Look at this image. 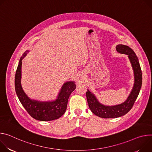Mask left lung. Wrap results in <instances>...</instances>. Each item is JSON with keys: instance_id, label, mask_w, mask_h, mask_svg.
<instances>
[{"instance_id": "1", "label": "left lung", "mask_w": 152, "mask_h": 152, "mask_svg": "<svg viewBox=\"0 0 152 152\" xmlns=\"http://www.w3.org/2000/svg\"><path fill=\"white\" fill-rule=\"evenodd\" d=\"M117 52L128 56L134 74L133 88L127 99L121 104L106 106L101 103L94 94L89 89L86 92V98L91 110L95 115L103 118H113L126 115L133 107L139 95L142 86V72L138 58L133 50L128 46L118 45Z\"/></svg>"}]
</instances>
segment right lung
I'll use <instances>...</instances> for the list:
<instances>
[{"label": "right lung", "mask_w": 152, "mask_h": 152, "mask_svg": "<svg viewBox=\"0 0 152 152\" xmlns=\"http://www.w3.org/2000/svg\"><path fill=\"white\" fill-rule=\"evenodd\" d=\"M29 53L26 50L20 57L15 75V89L17 95L22 106L28 113L37 120L48 121L59 118L65 112L68 99L71 93L75 89L74 81L64 83L56 99L51 101H41L30 98L24 92L22 84V60Z\"/></svg>", "instance_id": "add662e5"}]
</instances>
